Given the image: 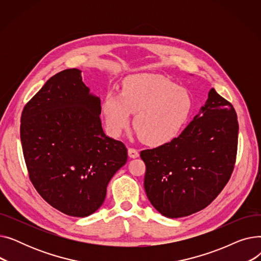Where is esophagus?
<instances>
[{
    "mask_svg": "<svg viewBox=\"0 0 261 261\" xmlns=\"http://www.w3.org/2000/svg\"><path fill=\"white\" fill-rule=\"evenodd\" d=\"M128 154H129V156H130V158H132V159L139 158V155H140V153H139L138 150L134 149V148H129V149H128Z\"/></svg>",
    "mask_w": 261,
    "mask_h": 261,
    "instance_id": "obj_1",
    "label": "esophagus"
}]
</instances>
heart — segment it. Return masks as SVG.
Returning <instances> with one entry per match:
<instances>
[{"mask_svg":"<svg viewBox=\"0 0 261 261\" xmlns=\"http://www.w3.org/2000/svg\"><path fill=\"white\" fill-rule=\"evenodd\" d=\"M194 109L189 92L159 75H134L123 81L121 94L109 92L102 112L108 132L118 136L130 123L143 143L162 146L175 139Z\"/></svg>","mask_w":261,"mask_h":261,"instance_id":"obj_1","label":"heart"}]
</instances>
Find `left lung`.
I'll return each instance as SVG.
<instances>
[{
    "mask_svg": "<svg viewBox=\"0 0 261 261\" xmlns=\"http://www.w3.org/2000/svg\"><path fill=\"white\" fill-rule=\"evenodd\" d=\"M238 130L234 107L213 88L200 114L177 138L141 151L144 187L154 208L181 218L208 206L234 170Z\"/></svg>",
    "mask_w": 261,
    "mask_h": 261,
    "instance_id": "obj_1",
    "label": "left lung"
}]
</instances>
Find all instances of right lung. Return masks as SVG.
Segmentation results:
<instances>
[{"mask_svg": "<svg viewBox=\"0 0 261 261\" xmlns=\"http://www.w3.org/2000/svg\"><path fill=\"white\" fill-rule=\"evenodd\" d=\"M67 68L50 77L22 111L20 135L34 187L49 205L87 217L106 199L107 187L125 165L122 142L106 136L100 99Z\"/></svg>", "mask_w": 261, "mask_h": 261, "instance_id": "right-lung-1", "label": "right lung"}]
</instances>
